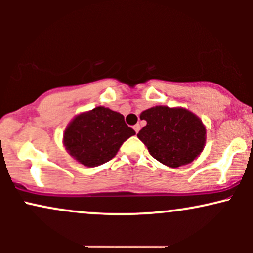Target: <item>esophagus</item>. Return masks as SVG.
<instances>
[{
    "label": "esophagus",
    "mask_w": 253,
    "mask_h": 253,
    "mask_svg": "<svg viewBox=\"0 0 253 253\" xmlns=\"http://www.w3.org/2000/svg\"><path fill=\"white\" fill-rule=\"evenodd\" d=\"M133 129L135 130V133H138L139 130H140V125H138V124L134 125V126H133Z\"/></svg>",
    "instance_id": "34e87169"
}]
</instances>
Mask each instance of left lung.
<instances>
[{"label":"left lung","instance_id":"1","mask_svg":"<svg viewBox=\"0 0 253 253\" xmlns=\"http://www.w3.org/2000/svg\"><path fill=\"white\" fill-rule=\"evenodd\" d=\"M140 119L147 124L138 138L153 158L168 167L191 163L205 147V126L189 110L157 106L144 110Z\"/></svg>","mask_w":253,"mask_h":253}]
</instances>
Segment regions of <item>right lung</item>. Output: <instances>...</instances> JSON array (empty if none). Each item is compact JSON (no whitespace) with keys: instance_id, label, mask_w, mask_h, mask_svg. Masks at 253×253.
I'll return each mask as SVG.
<instances>
[{"instance_id":"right-lung-1","label":"right lung","mask_w":253,"mask_h":253,"mask_svg":"<svg viewBox=\"0 0 253 253\" xmlns=\"http://www.w3.org/2000/svg\"><path fill=\"white\" fill-rule=\"evenodd\" d=\"M124 115L104 107L77 115L64 133V145L70 155L85 167L110 161L129 136L134 135Z\"/></svg>"}]
</instances>
